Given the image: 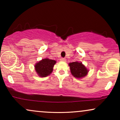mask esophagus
<instances>
[{"label":"esophagus","mask_w":120,"mask_h":120,"mask_svg":"<svg viewBox=\"0 0 120 120\" xmlns=\"http://www.w3.org/2000/svg\"><path fill=\"white\" fill-rule=\"evenodd\" d=\"M60 61H66V59L65 58H61V59H60Z\"/></svg>","instance_id":"1"}]
</instances>
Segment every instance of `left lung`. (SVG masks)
<instances>
[{
  "instance_id": "obj_1",
  "label": "left lung",
  "mask_w": 120,
  "mask_h": 120,
  "mask_svg": "<svg viewBox=\"0 0 120 120\" xmlns=\"http://www.w3.org/2000/svg\"><path fill=\"white\" fill-rule=\"evenodd\" d=\"M71 69V73L75 78H80L86 76L88 73L87 68L82 63H78L77 61L73 62L69 64Z\"/></svg>"
}]
</instances>
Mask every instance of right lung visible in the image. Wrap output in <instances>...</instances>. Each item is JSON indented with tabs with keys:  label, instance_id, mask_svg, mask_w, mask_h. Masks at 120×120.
I'll return each instance as SVG.
<instances>
[{
	"label": "right lung",
	"instance_id": "add662e5",
	"mask_svg": "<svg viewBox=\"0 0 120 120\" xmlns=\"http://www.w3.org/2000/svg\"><path fill=\"white\" fill-rule=\"evenodd\" d=\"M56 61L52 59H45L37 63L35 65V69L37 74L41 77H45L52 73L53 67Z\"/></svg>",
	"mask_w": 120,
	"mask_h": 120
}]
</instances>
